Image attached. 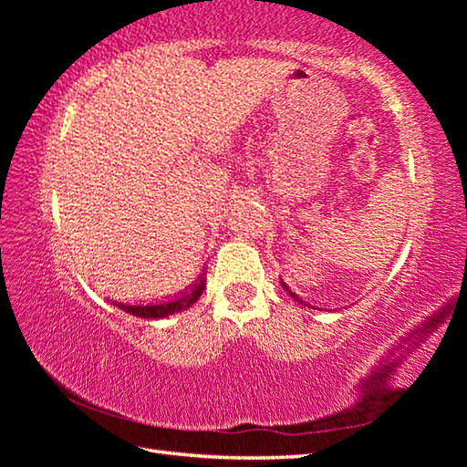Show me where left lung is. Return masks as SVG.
<instances>
[{"instance_id": "obj_1", "label": "left lung", "mask_w": 467, "mask_h": 467, "mask_svg": "<svg viewBox=\"0 0 467 467\" xmlns=\"http://www.w3.org/2000/svg\"><path fill=\"white\" fill-rule=\"evenodd\" d=\"M282 286L288 290V286H286V284H282ZM288 292H290V290H288ZM290 296H292V298H296V295H295V292H290ZM296 300H298V298H296ZM300 303H303V300H300Z\"/></svg>"}]
</instances>
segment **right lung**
<instances>
[{
	"label": "right lung",
	"mask_w": 467,
	"mask_h": 467,
	"mask_svg": "<svg viewBox=\"0 0 467 467\" xmlns=\"http://www.w3.org/2000/svg\"><path fill=\"white\" fill-rule=\"evenodd\" d=\"M205 288V280L200 278V282L195 284L192 290H187L175 300H169V303H158V305H123V303H115L113 305L119 306L125 313L130 315H136V317L141 319H162V317H169L172 313H179V311H185L192 306L197 298L202 296V292Z\"/></svg>",
	"instance_id": "add662e5"
}]
</instances>
